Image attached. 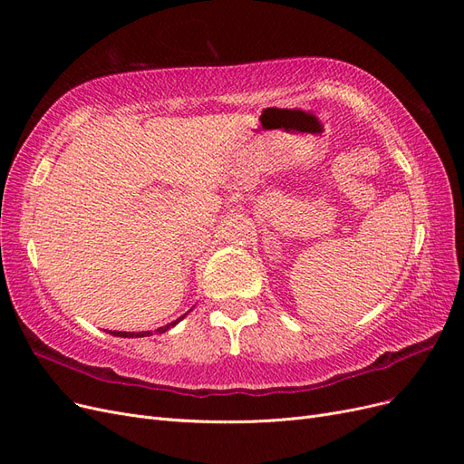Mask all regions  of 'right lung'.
<instances>
[{
    "instance_id": "obj_1",
    "label": "right lung",
    "mask_w": 464,
    "mask_h": 464,
    "mask_svg": "<svg viewBox=\"0 0 464 464\" xmlns=\"http://www.w3.org/2000/svg\"><path fill=\"white\" fill-rule=\"evenodd\" d=\"M191 312V310H189ZM188 312V314H189ZM188 314H184L181 317H178L176 321H172V323H168V325H164V327H159L157 329V333H166L168 329H172V327H176L178 323L184 319ZM110 334H114V336H123V339H133V336H149L150 334V331H143V333H125V331H110Z\"/></svg>"
}]
</instances>
